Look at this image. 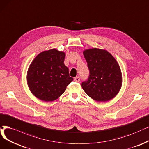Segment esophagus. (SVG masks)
Listing matches in <instances>:
<instances>
[{
    "mask_svg": "<svg viewBox=\"0 0 149 149\" xmlns=\"http://www.w3.org/2000/svg\"><path fill=\"white\" fill-rule=\"evenodd\" d=\"M74 81L76 82H79L80 81V78L79 77H76V78H74Z\"/></svg>",
    "mask_w": 149,
    "mask_h": 149,
    "instance_id": "34e87169",
    "label": "esophagus"
}]
</instances>
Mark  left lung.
<instances>
[{
  "label": "left lung",
  "mask_w": 149,
  "mask_h": 149,
  "mask_svg": "<svg viewBox=\"0 0 149 149\" xmlns=\"http://www.w3.org/2000/svg\"><path fill=\"white\" fill-rule=\"evenodd\" d=\"M83 54L90 71L82 88L93 100L105 102L114 98L122 85V71L116 59L108 51L99 48L84 50Z\"/></svg>",
  "instance_id": "8db88e82"
}]
</instances>
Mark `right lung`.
Instances as JSON below:
<instances>
[{
    "instance_id": "right-lung-1",
    "label": "right lung",
    "mask_w": 149,
    "mask_h": 149,
    "mask_svg": "<svg viewBox=\"0 0 149 149\" xmlns=\"http://www.w3.org/2000/svg\"><path fill=\"white\" fill-rule=\"evenodd\" d=\"M65 53L54 48L41 52L28 68L27 83L30 91L43 102L60 97L73 81L64 64Z\"/></svg>"
}]
</instances>
